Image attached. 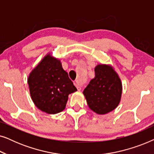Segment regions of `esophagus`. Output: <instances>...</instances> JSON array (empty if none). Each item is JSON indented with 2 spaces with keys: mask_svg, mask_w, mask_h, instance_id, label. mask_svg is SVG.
I'll return each mask as SVG.
<instances>
[{
  "mask_svg": "<svg viewBox=\"0 0 154 154\" xmlns=\"http://www.w3.org/2000/svg\"><path fill=\"white\" fill-rule=\"evenodd\" d=\"M74 85H75V87H76L78 91H81V88L80 87V86H79V85H78L77 83H74Z\"/></svg>",
  "mask_w": 154,
  "mask_h": 154,
  "instance_id": "esophagus-1",
  "label": "esophagus"
}]
</instances>
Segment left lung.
<instances>
[{"instance_id":"obj_1","label":"left lung","mask_w":154,"mask_h":154,"mask_svg":"<svg viewBox=\"0 0 154 154\" xmlns=\"http://www.w3.org/2000/svg\"><path fill=\"white\" fill-rule=\"evenodd\" d=\"M95 76L83 90L89 108L99 115L106 114L119 106L122 96V83L110 64H97Z\"/></svg>"}]
</instances>
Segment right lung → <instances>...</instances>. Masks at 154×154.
<instances>
[{
	"label": "right lung",
	"mask_w": 154,
	"mask_h": 154,
	"mask_svg": "<svg viewBox=\"0 0 154 154\" xmlns=\"http://www.w3.org/2000/svg\"><path fill=\"white\" fill-rule=\"evenodd\" d=\"M30 95L35 106L48 114L66 107L69 94L77 91L61 61L50 53L44 57L28 77Z\"/></svg>",
	"instance_id": "obj_1"
}]
</instances>
